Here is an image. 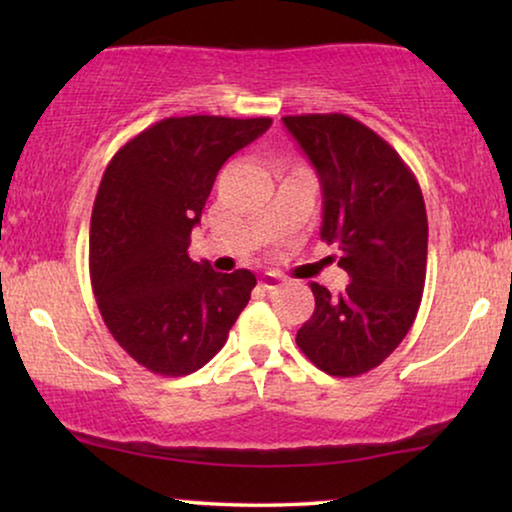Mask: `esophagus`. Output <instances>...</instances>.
Returning a JSON list of instances; mask_svg holds the SVG:
<instances>
[{
    "instance_id": "esophagus-1",
    "label": "esophagus",
    "mask_w": 512,
    "mask_h": 512,
    "mask_svg": "<svg viewBox=\"0 0 512 512\" xmlns=\"http://www.w3.org/2000/svg\"><path fill=\"white\" fill-rule=\"evenodd\" d=\"M284 282V279L282 277H279V275H272V272H265V275H261V277H258V284H261L263 286V289H277V286L279 284H282Z\"/></svg>"
}]
</instances>
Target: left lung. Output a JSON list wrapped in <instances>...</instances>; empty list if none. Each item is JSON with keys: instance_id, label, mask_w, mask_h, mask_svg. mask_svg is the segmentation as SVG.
Masks as SVG:
<instances>
[{"instance_id": "left-lung-1", "label": "left lung", "mask_w": 512, "mask_h": 512, "mask_svg": "<svg viewBox=\"0 0 512 512\" xmlns=\"http://www.w3.org/2000/svg\"><path fill=\"white\" fill-rule=\"evenodd\" d=\"M282 121L317 167L321 240L338 244V265L352 279L338 296L310 284L314 312L296 342L328 375H363L401 345L422 303L429 244L422 188L394 146L352 116Z\"/></svg>"}]
</instances>
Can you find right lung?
I'll use <instances>...</instances> for the list:
<instances>
[{
    "label": "right lung",
    "instance_id": "1",
    "mask_svg": "<svg viewBox=\"0 0 512 512\" xmlns=\"http://www.w3.org/2000/svg\"><path fill=\"white\" fill-rule=\"evenodd\" d=\"M272 118L170 116L109 160L90 219V284L114 340L139 366L181 377L226 345L254 272L188 258L221 165Z\"/></svg>",
    "mask_w": 512,
    "mask_h": 512
}]
</instances>
